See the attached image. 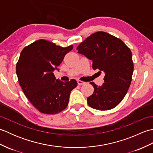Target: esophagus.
<instances>
[{
    "label": "esophagus",
    "instance_id": "esophagus-1",
    "mask_svg": "<svg viewBox=\"0 0 153 153\" xmlns=\"http://www.w3.org/2000/svg\"><path fill=\"white\" fill-rule=\"evenodd\" d=\"M77 84H78L79 85H84V84L85 83V82H82V81H81V80H77Z\"/></svg>",
    "mask_w": 153,
    "mask_h": 153
}]
</instances>
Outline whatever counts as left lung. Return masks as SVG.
Listing matches in <instances>:
<instances>
[{
    "mask_svg": "<svg viewBox=\"0 0 153 153\" xmlns=\"http://www.w3.org/2000/svg\"><path fill=\"white\" fill-rule=\"evenodd\" d=\"M77 53L93 61V69L105 73L104 83L94 87L87 99L93 108L108 110L116 107L126 95L131 82L134 63L130 49L113 35L98 31L90 35L77 47Z\"/></svg>",
    "mask_w": 153,
    "mask_h": 153,
    "instance_id": "left-lung-1",
    "label": "left lung"
}]
</instances>
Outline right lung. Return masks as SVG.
Segmentation results:
<instances>
[{
	"mask_svg": "<svg viewBox=\"0 0 153 153\" xmlns=\"http://www.w3.org/2000/svg\"><path fill=\"white\" fill-rule=\"evenodd\" d=\"M72 49L73 45L64 48L40 39L21 52L16 67L19 84L39 112L55 114L67 107L70 93L77 83L75 79L68 82L56 79L53 71Z\"/></svg>",
	"mask_w": 153,
	"mask_h": 153,
	"instance_id": "add662e5",
	"label": "right lung"
}]
</instances>
